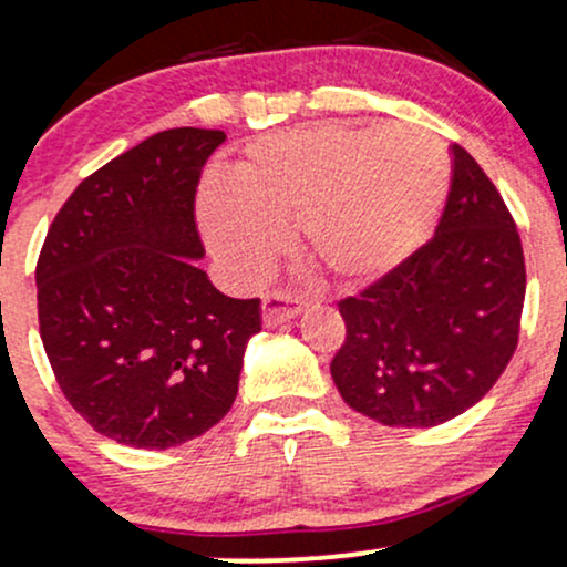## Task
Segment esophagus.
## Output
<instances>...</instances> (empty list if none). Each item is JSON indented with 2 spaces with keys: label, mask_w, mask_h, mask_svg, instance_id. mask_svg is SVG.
Masks as SVG:
<instances>
[{
  "label": "esophagus",
  "mask_w": 567,
  "mask_h": 567,
  "mask_svg": "<svg viewBox=\"0 0 567 567\" xmlns=\"http://www.w3.org/2000/svg\"><path fill=\"white\" fill-rule=\"evenodd\" d=\"M303 311V303L298 298L279 296V292H271V296H264L261 301V317L266 328H277V324L292 320Z\"/></svg>",
  "instance_id": "1"
}]
</instances>
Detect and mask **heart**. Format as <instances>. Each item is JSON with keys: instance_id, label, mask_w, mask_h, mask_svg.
Listing matches in <instances>:
<instances>
[{"instance_id": "heart-1", "label": "heart", "mask_w": 567, "mask_h": 567, "mask_svg": "<svg viewBox=\"0 0 567 567\" xmlns=\"http://www.w3.org/2000/svg\"><path fill=\"white\" fill-rule=\"evenodd\" d=\"M451 194V157L421 127L309 125L247 146L199 199L216 258L250 279L292 220L296 250L338 282L392 275L424 247Z\"/></svg>"}]
</instances>
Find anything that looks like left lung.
<instances>
[{"label": "left lung", "instance_id": "1", "mask_svg": "<svg viewBox=\"0 0 567 567\" xmlns=\"http://www.w3.org/2000/svg\"><path fill=\"white\" fill-rule=\"evenodd\" d=\"M437 231L357 298L338 303L343 402L383 426L429 429L477 405L517 349L525 258L491 178L458 143Z\"/></svg>", "mask_w": 567, "mask_h": 567}]
</instances>
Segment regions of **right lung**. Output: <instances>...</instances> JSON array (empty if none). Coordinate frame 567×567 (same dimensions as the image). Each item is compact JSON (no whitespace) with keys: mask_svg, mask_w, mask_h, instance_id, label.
Listing matches in <instances>:
<instances>
[{"mask_svg":"<svg viewBox=\"0 0 567 567\" xmlns=\"http://www.w3.org/2000/svg\"><path fill=\"white\" fill-rule=\"evenodd\" d=\"M220 130L152 135L84 178L37 264L39 333L71 408L103 437L184 445L229 413L261 301L224 296L194 192Z\"/></svg>","mask_w":567,"mask_h":567,"instance_id":"add662e5","label":"right lung"}]
</instances>
